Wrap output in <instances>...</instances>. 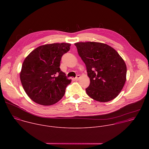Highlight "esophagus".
Wrapping results in <instances>:
<instances>
[{
  "label": "esophagus",
  "instance_id": "obj_1",
  "mask_svg": "<svg viewBox=\"0 0 149 149\" xmlns=\"http://www.w3.org/2000/svg\"><path fill=\"white\" fill-rule=\"evenodd\" d=\"M80 77H81V76H80V75H79H79H77V76L74 79V80H76V81H77V80H79L80 79Z\"/></svg>",
  "mask_w": 149,
  "mask_h": 149
}]
</instances>
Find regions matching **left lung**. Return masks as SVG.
<instances>
[{
    "instance_id": "1",
    "label": "left lung",
    "mask_w": 149,
    "mask_h": 149,
    "mask_svg": "<svg viewBox=\"0 0 149 149\" xmlns=\"http://www.w3.org/2000/svg\"><path fill=\"white\" fill-rule=\"evenodd\" d=\"M74 45L90 79V84L85 89L86 94L100 102L116 97L126 80L127 66L123 59L105 43L86 42Z\"/></svg>"
}]
</instances>
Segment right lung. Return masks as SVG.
Listing matches in <instances>:
<instances>
[{"label": "right lung", "mask_w": 149, "mask_h": 149, "mask_svg": "<svg viewBox=\"0 0 149 149\" xmlns=\"http://www.w3.org/2000/svg\"><path fill=\"white\" fill-rule=\"evenodd\" d=\"M70 45L68 43L42 45L24 59L20 72L22 85L27 96L36 103L53 105L64 96L71 80L61 70L60 61Z\"/></svg>", "instance_id": "obj_1"}]
</instances>
